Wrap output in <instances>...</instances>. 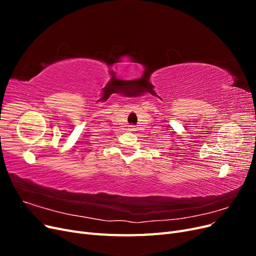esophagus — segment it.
Listing matches in <instances>:
<instances>
[{
  "instance_id": "obj_1",
  "label": "esophagus",
  "mask_w": 256,
  "mask_h": 256,
  "mask_svg": "<svg viewBox=\"0 0 256 256\" xmlns=\"http://www.w3.org/2000/svg\"><path fill=\"white\" fill-rule=\"evenodd\" d=\"M130 130H131V131H134V126H130Z\"/></svg>"
}]
</instances>
